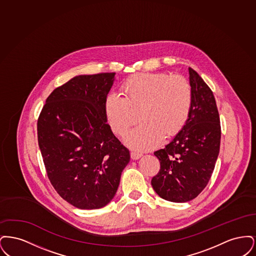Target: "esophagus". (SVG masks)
Listing matches in <instances>:
<instances>
[{
    "instance_id": "esophagus-1",
    "label": "esophagus",
    "mask_w": 256,
    "mask_h": 256,
    "mask_svg": "<svg viewBox=\"0 0 256 256\" xmlns=\"http://www.w3.org/2000/svg\"><path fill=\"white\" fill-rule=\"evenodd\" d=\"M130 156H132V159L137 160V159H139L142 156V154L137 152H130Z\"/></svg>"
}]
</instances>
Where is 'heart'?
Listing matches in <instances>:
<instances>
[{
	"label": "heart",
	"mask_w": 256,
	"mask_h": 256,
	"mask_svg": "<svg viewBox=\"0 0 256 256\" xmlns=\"http://www.w3.org/2000/svg\"><path fill=\"white\" fill-rule=\"evenodd\" d=\"M124 97L110 94L104 112L112 132L124 135L143 119L139 126L126 135V141L138 150L156 146L163 136L170 137L182 130L193 104L189 82L180 76L166 73L136 74L122 86Z\"/></svg>",
	"instance_id": "heart-1"
}]
</instances>
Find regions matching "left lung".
I'll use <instances>...</instances> for the list:
<instances>
[{"instance_id":"8db88e82","label":"left lung","mask_w":256,"mask_h":256,"mask_svg":"<svg viewBox=\"0 0 256 256\" xmlns=\"http://www.w3.org/2000/svg\"><path fill=\"white\" fill-rule=\"evenodd\" d=\"M193 104L182 130L164 148L154 152L159 172L152 186L169 202H189L206 188L218 158L220 124L213 92L200 74L189 68Z\"/></svg>"}]
</instances>
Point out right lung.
<instances>
[{"label": "right lung", "mask_w": 256, "mask_h": 256, "mask_svg": "<svg viewBox=\"0 0 256 256\" xmlns=\"http://www.w3.org/2000/svg\"><path fill=\"white\" fill-rule=\"evenodd\" d=\"M115 73L80 74L56 88L37 122L50 182L80 209L106 206L117 192L130 150L115 137L104 102Z\"/></svg>", "instance_id": "obj_1"}]
</instances>
